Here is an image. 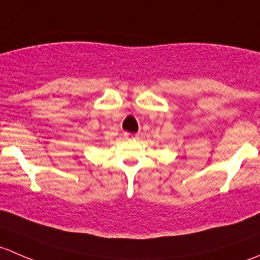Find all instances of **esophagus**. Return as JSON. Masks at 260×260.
<instances>
[{
    "mask_svg": "<svg viewBox=\"0 0 260 260\" xmlns=\"http://www.w3.org/2000/svg\"><path fill=\"white\" fill-rule=\"evenodd\" d=\"M124 137H125V138H137V137H138V133H137V135H133V133L125 132V133H124Z\"/></svg>",
    "mask_w": 260,
    "mask_h": 260,
    "instance_id": "esophagus-1",
    "label": "esophagus"
}]
</instances>
